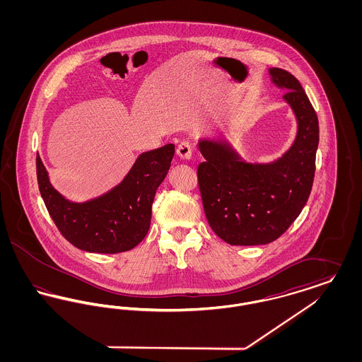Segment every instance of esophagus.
<instances>
[{"mask_svg": "<svg viewBox=\"0 0 362 362\" xmlns=\"http://www.w3.org/2000/svg\"><path fill=\"white\" fill-rule=\"evenodd\" d=\"M176 153L183 160H189L192 155V151H191V144L189 141H182L176 148Z\"/></svg>", "mask_w": 362, "mask_h": 362, "instance_id": "obj_1", "label": "esophagus"}]
</instances>
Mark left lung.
Masks as SVG:
<instances>
[{
  "label": "left lung",
  "instance_id": "8db88e82",
  "mask_svg": "<svg viewBox=\"0 0 362 362\" xmlns=\"http://www.w3.org/2000/svg\"><path fill=\"white\" fill-rule=\"evenodd\" d=\"M272 83L288 90L284 102L297 123L289 149L267 163L247 161L228 139L201 138L205 161L198 182L207 221L230 245H263L278 239L298 217L310 197L319 145V122L298 80L270 68Z\"/></svg>",
  "mask_w": 362,
  "mask_h": 362
}]
</instances>
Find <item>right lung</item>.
Listing matches in <instances>:
<instances>
[{
    "mask_svg": "<svg viewBox=\"0 0 362 362\" xmlns=\"http://www.w3.org/2000/svg\"><path fill=\"white\" fill-rule=\"evenodd\" d=\"M173 155V144L141 153L119 185L86 202L69 201L54 189L37 155L39 191L52 221L74 247L96 254L124 252L146 236L156 191L168 173Z\"/></svg>",
    "mask_w": 362,
    "mask_h": 362,
    "instance_id": "1",
    "label": "right lung"
}]
</instances>
